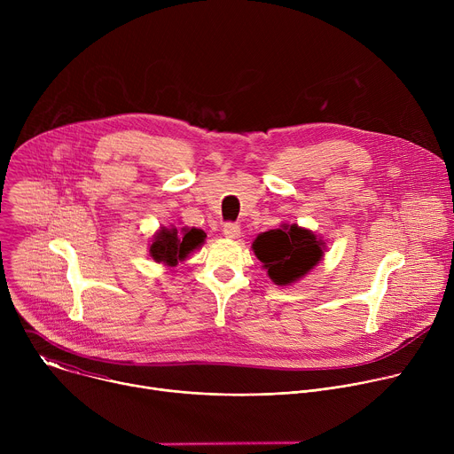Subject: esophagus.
<instances>
[{"instance_id": "esophagus-1", "label": "esophagus", "mask_w": 454, "mask_h": 454, "mask_svg": "<svg viewBox=\"0 0 454 454\" xmlns=\"http://www.w3.org/2000/svg\"><path fill=\"white\" fill-rule=\"evenodd\" d=\"M223 233L228 239H237V237H240V226L235 224V223H226L224 228H223Z\"/></svg>"}]
</instances>
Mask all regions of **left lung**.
I'll list each match as a JSON object with an SVG mask.
<instances>
[{"label": "left lung", "instance_id": "8db88e82", "mask_svg": "<svg viewBox=\"0 0 454 454\" xmlns=\"http://www.w3.org/2000/svg\"><path fill=\"white\" fill-rule=\"evenodd\" d=\"M321 249L323 242L296 224L261 233L253 242L258 261L278 286H287L307 275L321 258Z\"/></svg>", "mask_w": 454, "mask_h": 454}]
</instances>
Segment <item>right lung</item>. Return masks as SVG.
Wrapping results in <instances>:
<instances>
[{
  "label": "right lung",
  "mask_w": 454,
  "mask_h": 454,
  "mask_svg": "<svg viewBox=\"0 0 454 454\" xmlns=\"http://www.w3.org/2000/svg\"><path fill=\"white\" fill-rule=\"evenodd\" d=\"M205 231L198 228H183L181 231L176 228H161L151 244V254L156 262L176 266L179 261H184L190 251L200 247L205 242Z\"/></svg>",
  "instance_id": "add662e5"
}]
</instances>
